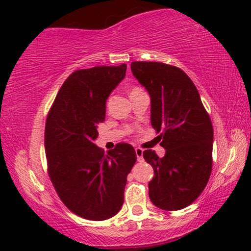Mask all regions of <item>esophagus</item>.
<instances>
[{
  "label": "esophagus",
  "instance_id": "1",
  "mask_svg": "<svg viewBox=\"0 0 251 251\" xmlns=\"http://www.w3.org/2000/svg\"><path fill=\"white\" fill-rule=\"evenodd\" d=\"M135 152H136V155H137V160L142 161L143 160V150L141 148H136Z\"/></svg>",
  "mask_w": 251,
  "mask_h": 251
}]
</instances>
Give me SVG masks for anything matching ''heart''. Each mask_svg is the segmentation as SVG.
Here are the masks:
<instances>
[{"label": "heart", "instance_id": "1", "mask_svg": "<svg viewBox=\"0 0 251 251\" xmlns=\"http://www.w3.org/2000/svg\"><path fill=\"white\" fill-rule=\"evenodd\" d=\"M137 90H141V89H139V87H133V89L131 90V92H135V91H137Z\"/></svg>", "mask_w": 251, "mask_h": 251}]
</instances>
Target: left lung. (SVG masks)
I'll return each instance as SVG.
<instances>
[{
  "mask_svg": "<svg viewBox=\"0 0 251 251\" xmlns=\"http://www.w3.org/2000/svg\"><path fill=\"white\" fill-rule=\"evenodd\" d=\"M131 71L151 97V125L166 150L143 157L153 167L149 196L161 210L189 206L201 194L212 172L213 126L200 93L180 68L161 62H132Z\"/></svg>",
  "mask_w": 251,
  "mask_h": 251,
  "instance_id": "obj_1",
  "label": "left lung"
}]
</instances>
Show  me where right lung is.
I'll return each instance as SVG.
<instances>
[{
    "label": "right lung",
    "instance_id": "1",
    "mask_svg": "<svg viewBox=\"0 0 251 251\" xmlns=\"http://www.w3.org/2000/svg\"><path fill=\"white\" fill-rule=\"evenodd\" d=\"M126 64L76 70L67 78L45 126L47 171L63 204L84 219H109L121 210L126 176L137 160L119 143L108 154L94 144L106 100L126 76Z\"/></svg>",
    "mask_w": 251,
    "mask_h": 251
}]
</instances>
